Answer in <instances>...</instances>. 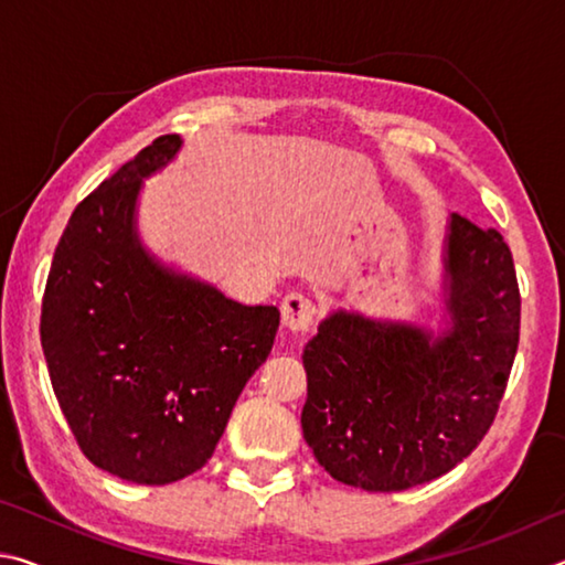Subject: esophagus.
Masks as SVG:
<instances>
[{
  "label": "esophagus",
  "instance_id": "esophagus-1",
  "mask_svg": "<svg viewBox=\"0 0 565 565\" xmlns=\"http://www.w3.org/2000/svg\"><path fill=\"white\" fill-rule=\"evenodd\" d=\"M321 309L303 294H289L281 301V321L284 327L294 333H306L319 321Z\"/></svg>",
  "mask_w": 565,
  "mask_h": 565
}]
</instances>
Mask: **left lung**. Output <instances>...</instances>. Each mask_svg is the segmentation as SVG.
Segmentation results:
<instances>
[{
	"label": "left lung",
	"instance_id": "1",
	"mask_svg": "<svg viewBox=\"0 0 565 565\" xmlns=\"http://www.w3.org/2000/svg\"><path fill=\"white\" fill-rule=\"evenodd\" d=\"M448 327L333 311L303 349L301 428L317 461L363 491L434 481L489 434L519 349L521 294L495 228L451 214Z\"/></svg>",
	"mask_w": 565,
	"mask_h": 565
}]
</instances>
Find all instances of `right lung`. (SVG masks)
<instances>
[{"label":"right lung","mask_w":565,"mask_h":565,"mask_svg":"<svg viewBox=\"0 0 565 565\" xmlns=\"http://www.w3.org/2000/svg\"><path fill=\"white\" fill-rule=\"evenodd\" d=\"M179 147V134L154 139L74 209L42 299L46 369L82 454L147 486L212 458L279 329L276 306L226 299L141 246V179Z\"/></svg>","instance_id":"add662e5"}]
</instances>
